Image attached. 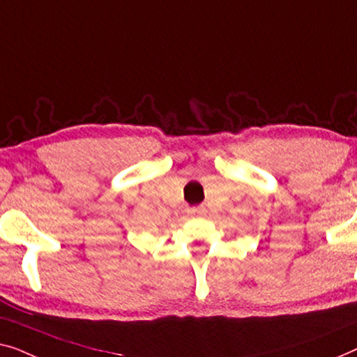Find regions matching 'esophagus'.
I'll list each match as a JSON object with an SVG mask.
<instances>
[{
    "label": "esophagus",
    "instance_id": "1",
    "mask_svg": "<svg viewBox=\"0 0 357 357\" xmlns=\"http://www.w3.org/2000/svg\"><path fill=\"white\" fill-rule=\"evenodd\" d=\"M207 213V210H205L204 207H194V208H189V215L190 217H204V215Z\"/></svg>",
    "mask_w": 357,
    "mask_h": 357
}]
</instances>
